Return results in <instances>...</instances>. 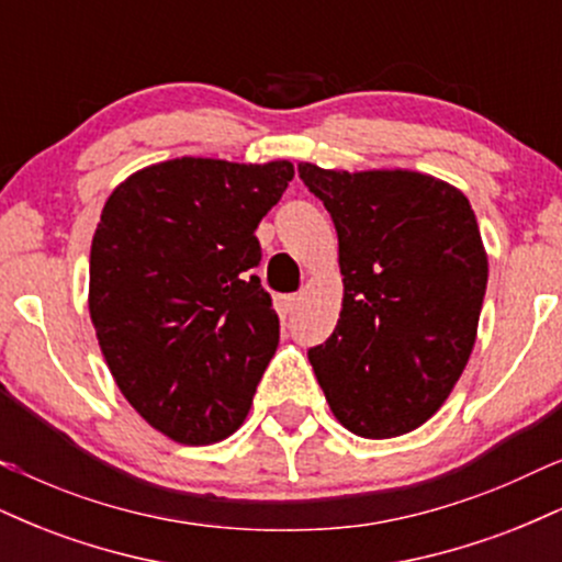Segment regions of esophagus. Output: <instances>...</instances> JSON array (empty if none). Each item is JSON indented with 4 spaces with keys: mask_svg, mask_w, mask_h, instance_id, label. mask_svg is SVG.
Listing matches in <instances>:
<instances>
[{
    "mask_svg": "<svg viewBox=\"0 0 562 562\" xmlns=\"http://www.w3.org/2000/svg\"><path fill=\"white\" fill-rule=\"evenodd\" d=\"M301 301H303V295H301V293L285 295V308H288V312H295V308L301 306Z\"/></svg>",
    "mask_w": 562,
    "mask_h": 562,
    "instance_id": "1",
    "label": "esophagus"
}]
</instances>
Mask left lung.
I'll list each match as a JSON object with an SVG mask.
<instances>
[{"instance_id":"8db88e82","label":"left lung","mask_w":562,"mask_h":562,"mask_svg":"<svg viewBox=\"0 0 562 562\" xmlns=\"http://www.w3.org/2000/svg\"><path fill=\"white\" fill-rule=\"evenodd\" d=\"M330 211L344 274L340 319L308 348L344 428L409 434L434 417L479 335L488 259L457 187L409 169L335 171L299 164Z\"/></svg>"}]
</instances>
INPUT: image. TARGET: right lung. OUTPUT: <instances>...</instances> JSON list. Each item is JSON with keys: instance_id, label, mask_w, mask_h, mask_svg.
Listing matches in <instances>:
<instances>
[{"instance_id": "add662e5", "label": "right lung", "mask_w": 562, "mask_h": 562, "mask_svg": "<svg viewBox=\"0 0 562 562\" xmlns=\"http://www.w3.org/2000/svg\"><path fill=\"white\" fill-rule=\"evenodd\" d=\"M293 173L290 160L184 156L134 171L105 200L89 317L119 391L171 441H222L254 404L280 344L254 232Z\"/></svg>"}]
</instances>
